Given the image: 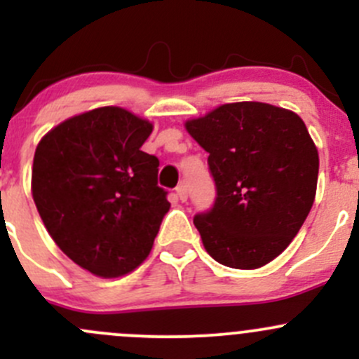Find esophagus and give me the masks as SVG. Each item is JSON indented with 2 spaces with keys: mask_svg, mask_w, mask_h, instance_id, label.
I'll use <instances>...</instances> for the list:
<instances>
[{
  "mask_svg": "<svg viewBox=\"0 0 359 359\" xmlns=\"http://www.w3.org/2000/svg\"><path fill=\"white\" fill-rule=\"evenodd\" d=\"M175 193H177V198H179L180 201H186L187 200V186H186V184H179V186H177V189H175Z\"/></svg>",
  "mask_w": 359,
  "mask_h": 359,
  "instance_id": "obj_1",
  "label": "esophagus"
}]
</instances>
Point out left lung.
I'll use <instances>...</instances> for the list:
<instances>
[{
	"label": "left lung",
	"mask_w": 359,
	"mask_h": 359,
	"mask_svg": "<svg viewBox=\"0 0 359 359\" xmlns=\"http://www.w3.org/2000/svg\"><path fill=\"white\" fill-rule=\"evenodd\" d=\"M208 153L217 196L194 215L206 252L222 266L257 269L302 227L316 196L318 149L295 112L264 102L224 104L186 123Z\"/></svg>",
	"instance_id": "1"
}]
</instances>
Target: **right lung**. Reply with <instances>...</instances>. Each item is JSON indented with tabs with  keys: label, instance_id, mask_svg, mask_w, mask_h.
I'll return each mask as SVG.
<instances>
[{
	"label": "right lung",
	"instance_id": "1",
	"mask_svg": "<svg viewBox=\"0 0 359 359\" xmlns=\"http://www.w3.org/2000/svg\"><path fill=\"white\" fill-rule=\"evenodd\" d=\"M151 132L146 119L107 106L66 119L36 147L31 189L43 224L95 276L140 266L170 208L159 159L140 151Z\"/></svg>",
	"mask_w": 359,
	"mask_h": 359
}]
</instances>
